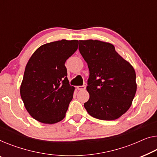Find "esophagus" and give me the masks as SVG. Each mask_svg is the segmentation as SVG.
I'll return each mask as SVG.
<instances>
[{
    "label": "esophagus",
    "instance_id": "34e87169",
    "mask_svg": "<svg viewBox=\"0 0 157 157\" xmlns=\"http://www.w3.org/2000/svg\"><path fill=\"white\" fill-rule=\"evenodd\" d=\"M78 90H84L86 89V85H82V86H77Z\"/></svg>",
    "mask_w": 157,
    "mask_h": 157
}]
</instances>
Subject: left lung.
Here are the masks:
<instances>
[{"label": "left lung", "mask_w": 157, "mask_h": 157, "mask_svg": "<svg viewBox=\"0 0 157 157\" xmlns=\"http://www.w3.org/2000/svg\"><path fill=\"white\" fill-rule=\"evenodd\" d=\"M79 51L90 71L86 111L99 120L118 118L130 109L136 93L134 68L107 42L80 40Z\"/></svg>", "instance_id": "obj_1"}]
</instances>
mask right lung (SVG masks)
<instances>
[{
	"instance_id": "right-lung-1",
	"label": "right lung",
	"mask_w": 157,
	"mask_h": 157,
	"mask_svg": "<svg viewBox=\"0 0 157 157\" xmlns=\"http://www.w3.org/2000/svg\"><path fill=\"white\" fill-rule=\"evenodd\" d=\"M78 47V40L62 39L41 46L29 58L20 95L35 120L53 124L65 118L75 90L67 79L65 63Z\"/></svg>"
}]
</instances>
